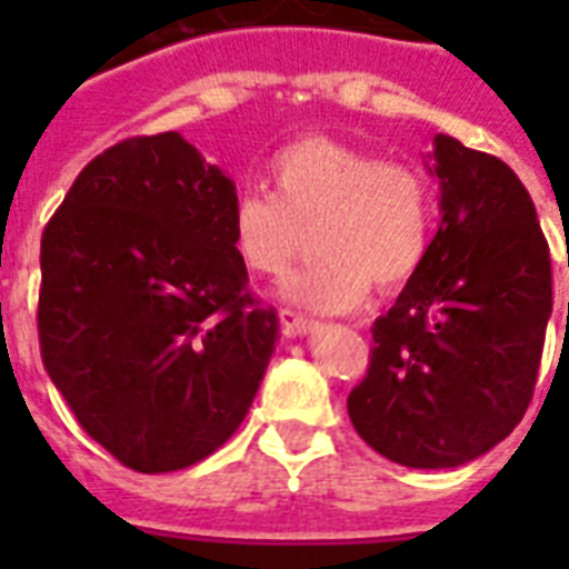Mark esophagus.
<instances>
[{
    "label": "esophagus",
    "instance_id": "1",
    "mask_svg": "<svg viewBox=\"0 0 569 569\" xmlns=\"http://www.w3.org/2000/svg\"><path fill=\"white\" fill-rule=\"evenodd\" d=\"M280 325H283V330L289 337H307V333L316 328V321L295 310H280Z\"/></svg>",
    "mask_w": 569,
    "mask_h": 569
}]
</instances>
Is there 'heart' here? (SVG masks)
I'll list each match as a JSON object with an SVG mask.
<instances>
[{"label": "heart", "instance_id": "1", "mask_svg": "<svg viewBox=\"0 0 569 569\" xmlns=\"http://www.w3.org/2000/svg\"><path fill=\"white\" fill-rule=\"evenodd\" d=\"M274 194L241 191L232 203V248L250 271L280 277L316 230L319 262L286 283L312 312H346L369 286L396 292L419 274L433 239V191L419 168L328 136L298 138L268 162Z\"/></svg>", "mask_w": 569, "mask_h": 569}]
</instances>
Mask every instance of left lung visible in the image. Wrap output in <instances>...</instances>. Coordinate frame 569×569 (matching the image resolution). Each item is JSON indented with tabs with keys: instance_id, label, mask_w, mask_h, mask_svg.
I'll return each mask as SVG.
<instances>
[{
	"instance_id": "1",
	"label": "left lung",
	"mask_w": 569,
	"mask_h": 569,
	"mask_svg": "<svg viewBox=\"0 0 569 569\" xmlns=\"http://www.w3.org/2000/svg\"><path fill=\"white\" fill-rule=\"evenodd\" d=\"M433 173L440 230L375 321L348 396L357 433L413 469L469 463L520 425L552 316L549 244L520 177L449 136L433 138Z\"/></svg>"
}]
</instances>
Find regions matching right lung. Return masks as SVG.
I'll use <instances>...</instances> for the list:
<instances>
[{
	"mask_svg": "<svg viewBox=\"0 0 569 569\" xmlns=\"http://www.w3.org/2000/svg\"><path fill=\"white\" fill-rule=\"evenodd\" d=\"M236 186L180 132L84 164L40 239V357L76 422L123 467L177 472L248 416L277 310L232 248Z\"/></svg>",
	"mask_w": 569,
	"mask_h": 569,
	"instance_id": "right-lung-1",
	"label": "right lung"
}]
</instances>
